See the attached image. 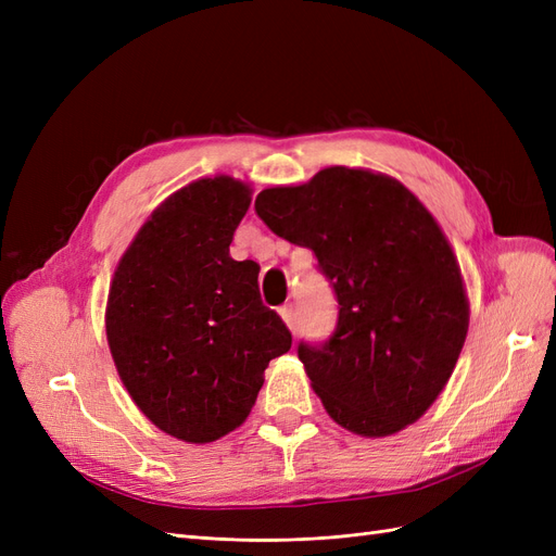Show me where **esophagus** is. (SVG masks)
<instances>
[{
    "label": "esophagus",
    "mask_w": 556,
    "mask_h": 556,
    "mask_svg": "<svg viewBox=\"0 0 556 556\" xmlns=\"http://www.w3.org/2000/svg\"><path fill=\"white\" fill-rule=\"evenodd\" d=\"M278 315L282 317V323L288 325L290 329L294 327V308H292V304H285V306H280V308H278Z\"/></svg>",
    "instance_id": "obj_1"
}]
</instances>
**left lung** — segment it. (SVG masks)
Here are the masks:
<instances>
[{
  "label": "left lung",
  "mask_w": 556,
  "mask_h": 556,
  "mask_svg": "<svg viewBox=\"0 0 556 556\" xmlns=\"http://www.w3.org/2000/svg\"><path fill=\"white\" fill-rule=\"evenodd\" d=\"M255 211L278 237L315 252L339 299L331 339L299 345L329 417L366 439L417 422L468 331L462 268L435 217L396 178L350 166L266 188Z\"/></svg>",
  "instance_id": "1"
}]
</instances>
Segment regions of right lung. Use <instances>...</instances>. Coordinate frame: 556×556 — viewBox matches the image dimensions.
<instances>
[{
	"instance_id": "1",
	"label": "right lung",
	"mask_w": 556,
	"mask_h": 556,
	"mask_svg": "<svg viewBox=\"0 0 556 556\" xmlns=\"http://www.w3.org/2000/svg\"><path fill=\"white\" fill-rule=\"evenodd\" d=\"M252 201L231 176L192 180L150 213L115 266L106 341L139 410L204 445L241 427L292 333L262 304L255 262L229 257Z\"/></svg>"
}]
</instances>
